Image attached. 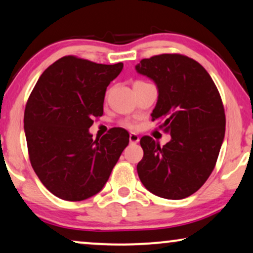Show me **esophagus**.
<instances>
[{
    "mask_svg": "<svg viewBox=\"0 0 253 253\" xmlns=\"http://www.w3.org/2000/svg\"><path fill=\"white\" fill-rule=\"evenodd\" d=\"M129 140H130L131 144H137V142H139V135L135 134V133H130Z\"/></svg>",
    "mask_w": 253,
    "mask_h": 253,
    "instance_id": "34e87169",
    "label": "esophagus"
}]
</instances>
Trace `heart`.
Returning <instances> with one entry per match:
<instances>
[{"label": "heart", "mask_w": 253, "mask_h": 253, "mask_svg": "<svg viewBox=\"0 0 253 253\" xmlns=\"http://www.w3.org/2000/svg\"><path fill=\"white\" fill-rule=\"evenodd\" d=\"M122 124L124 126L129 127V129H135V126H137L133 122H130V121H126V122H123Z\"/></svg>", "instance_id": "b5f03b06"}]
</instances>
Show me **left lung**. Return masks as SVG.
<instances>
[{"label": "left lung", "mask_w": 253, "mask_h": 253, "mask_svg": "<svg viewBox=\"0 0 253 253\" xmlns=\"http://www.w3.org/2000/svg\"><path fill=\"white\" fill-rule=\"evenodd\" d=\"M135 71L156 84L159 98L152 121L171 134L163 147L148 135L140 139L144 157L138 175L157 196L185 199L202 187L214 169L225 137L221 97L203 66L182 54L142 59Z\"/></svg>", "instance_id": "obj_1"}]
</instances>
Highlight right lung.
Wrapping results in <instances>:
<instances>
[{"label": "right lung", "mask_w": 253, "mask_h": 253, "mask_svg": "<svg viewBox=\"0 0 253 253\" xmlns=\"http://www.w3.org/2000/svg\"><path fill=\"white\" fill-rule=\"evenodd\" d=\"M123 64L102 65L74 56L60 58L40 76L24 114L29 160L47 190L78 202L99 193L129 144L113 127L100 139L89 132L104 114L106 89Z\"/></svg>", "instance_id": "obj_1"}]
</instances>
